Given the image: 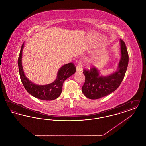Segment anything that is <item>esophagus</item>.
Masks as SVG:
<instances>
[{
	"label": "esophagus",
	"mask_w": 146,
	"mask_h": 146,
	"mask_svg": "<svg viewBox=\"0 0 146 146\" xmlns=\"http://www.w3.org/2000/svg\"><path fill=\"white\" fill-rule=\"evenodd\" d=\"M76 70L79 72L83 70V66L80 61H79V62H78V65L76 66Z\"/></svg>",
	"instance_id": "34e87169"
}]
</instances>
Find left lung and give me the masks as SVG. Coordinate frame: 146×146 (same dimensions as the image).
<instances>
[{
    "instance_id": "1",
    "label": "left lung",
    "mask_w": 146,
    "mask_h": 146,
    "mask_svg": "<svg viewBox=\"0 0 146 146\" xmlns=\"http://www.w3.org/2000/svg\"><path fill=\"white\" fill-rule=\"evenodd\" d=\"M121 59L117 70L108 76L99 74L95 67L90 70H83L85 83L82 87V92L88 98L92 100L106 96L117 90L125 76L129 62V55L125 42L120 39Z\"/></svg>"
}]
</instances>
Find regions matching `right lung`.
<instances>
[{
    "label": "right lung",
    "instance_id": "add662e5",
    "mask_svg": "<svg viewBox=\"0 0 146 146\" xmlns=\"http://www.w3.org/2000/svg\"><path fill=\"white\" fill-rule=\"evenodd\" d=\"M24 45L21 46L18 58V66L20 76L23 86L29 94L42 100L51 101L59 97L61 94L63 82L76 71V67L73 63L63 65L59 70L55 80L52 83L39 85L30 82L25 76L22 66V54Z\"/></svg>",
    "mask_w": 146,
    "mask_h": 146
}]
</instances>
